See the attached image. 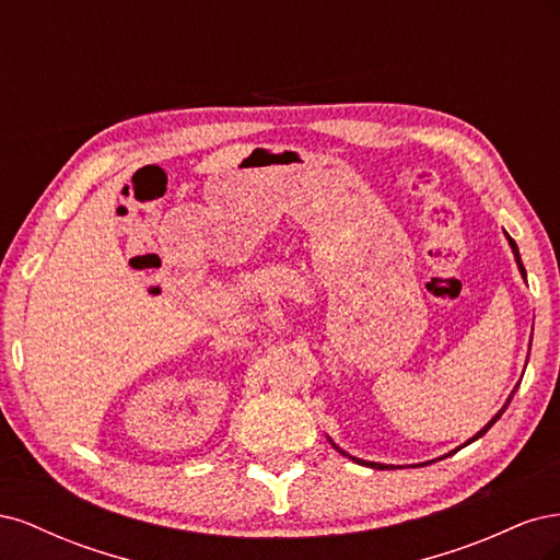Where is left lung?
<instances>
[{
	"label": "left lung",
	"mask_w": 560,
	"mask_h": 560,
	"mask_svg": "<svg viewBox=\"0 0 560 560\" xmlns=\"http://www.w3.org/2000/svg\"><path fill=\"white\" fill-rule=\"evenodd\" d=\"M506 238H510V235H506ZM510 245H512V249H514V257H516V264H518V270H521V276L525 278V268H523V264H521V257H518V247H516V243H514L512 238H510ZM516 387H518V385H516ZM516 387H514V393H516ZM514 393L510 395V399H506V404L502 406V409H500V411L495 413V418H493V420H490V422H488V425H486V428H483L481 432H477V434H474V436L469 439V442H467V444H471V442H477V439H479V436H483V434H486V432H488L490 428H493V425H495V422H498V418H500V416L504 413V409H506V406H510V401H512ZM334 448H336V446H334ZM336 451H341V448H336ZM341 453H343V451H341ZM343 455H346V453H343ZM352 460H358V457H352ZM358 463H360V465H369V467H376V469H385V465H378V463H364V460H358Z\"/></svg>",
	"instance_id": "left-lung-1"
}]
</instances>
